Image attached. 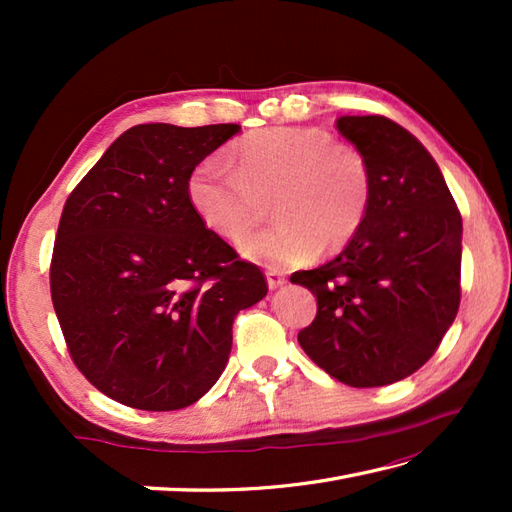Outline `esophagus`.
<instances>
[{
    "mask_svg": "<svg viewBox=\"0 0 512 512\" xmlns=\"http://www.w3.org/2000/svg\"><path fill=\"white\" fill-rule=\"evenodd\" d=\"M266 281H268V288L270 290H277L279 286L286 284V277L277 273V270H266Z\"/></svg>",
    "mask_w": 512,
    "mask_h": 512,
    "instance_id": "esophagus-1",
    "label": "esophagus"
}]
</instances>
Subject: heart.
I'll use <instances>...</instances> for the list:
<instances>
[{
  "instance_id": "1",
  "label": "heart",
  "mask_w": 512,
  "mask_h": 512,
  "mask_svg": "<svg viewBox=\"0 0 512 512\" xmlns=\"http://www.w3.org/2000/svg\"><path fill=\"white\" fill-rule=\"evenodd\" d=\"M206 156L187 180V198L204 226L239 242L273 202V224L248 237L242 253L270 268H292L336 253L361 231L374 198V173L354 145L321 127H270L231 154Z\"/></svg>"
}]
</instances>
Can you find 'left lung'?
<instances>
[{"instance_id":"obj_1","label":"left lung","mask_w":512,"mask_h":512,"mask_svg":"<svg viewBox=\"0 0 512 512\" xmlns=\"http://www.w3.org/2000/svg\"><path fill=\"white\" fill-rule=\"evenodd\" d=\"M336 129L367 156L374 198L339 257L290 277L317 297L299 345L350 387H383L436 354L460 308L462 215L440 167L385 116H341Z\"/></svg>"}]
</instances>
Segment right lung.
<instances>
[{"mask_svg": "<svg viewBox=\"0 0 512 512\" xmlns=\"http://www.w3.org/2000/svg\"><path fill=\"white\" fill-rule=\"evenodd\" d=\"M239 125H136L65 200L50 292L79 372L145 411L193 405L224 372L239 310L262 270L206 228L187 198L193 167Z\"/></svg>", "mask_w": 512, "mask_h": 512, "instance_id": "1", "label": "right lung"}]
</instances>
